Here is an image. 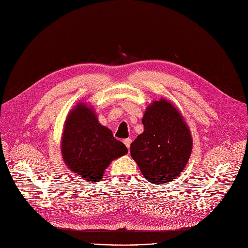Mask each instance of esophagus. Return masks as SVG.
<instances>
[{
	"label": "esophagus",
	"mask_w": 248,
	"mask_h": 248,
	"mask_svg": "<svg viewBox=\"0 0 248 248\" xmlns=\"http://www.w3.org/2000/svg\"><path fill=\"white\" fill-rule=\"evenodd\" d=\"M124 144L126 146L127 149H129V147H131V144H132V140L131 139H124Z\"/></svg>",
	"instance_id": "esophagus-1"
}]
</instances>
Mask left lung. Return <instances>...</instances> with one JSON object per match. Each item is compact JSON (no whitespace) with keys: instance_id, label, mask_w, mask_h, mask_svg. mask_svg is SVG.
Listing matches in <instances>:
<instances>
[{"instance_id":"1","label":"left lung","mask_w":248,"mask_h":248,"mask_svg":"<svg viewBox=\"0 0 248 248\" xmlns=\"http://www.w3.org/2000/svg\"><path fill=\"white\" fill-rule=\"evenodd\" d=\"M141 123L145 131L132 142V158L151 183L173 181L183 172L192 152V136L183 116L161 98L150 104Z\"/></svg>"}]
</instances>
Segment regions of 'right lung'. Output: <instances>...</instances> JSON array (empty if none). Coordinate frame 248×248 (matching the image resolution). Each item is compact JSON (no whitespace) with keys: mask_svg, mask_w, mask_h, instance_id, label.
Wrapping results in <instances>:
<instances>
[{"mask_svg":"<svg viewBox=\"0 0 248 248\" xmlns=\"http://www.w3.org/2000/svg\"><path fill=\"white\" fill-rule=\"evenodd\" d=\"M61 153L69 170L94 183L102 179L111 161L125 155L127 149L98 123L93 108L80 102L65 121Z\"/></svg>","mask_w":248,"mask_h":248,"instance_id":"1","label":"right lung"}]
</instances>
